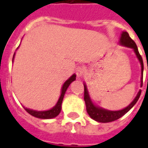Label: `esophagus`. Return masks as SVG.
I'll list each match as a JSON object with an SVG mask.
<instances>
[{
    "label": "esophagus",
    "instance_id": "34e87169",
    "mask_svg": "<svg viewBox=\"0 0 148 148\" xmlns=\"http://www.w3.org/2000/svg\"><path fill=\"white\" fill-rule=\"evenodd\" d=\"M84 73H85V70H84L83 66H77V69H76V75H77V77H82L84 75Z\"/></svg>",
    "mask_w": 148,
    "mask_h": 148
}]
</instances>
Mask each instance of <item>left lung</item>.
<instances>
[{
	"mask_svg": "<svg viewBox=\"0 0 148 148\" xmlns=\"http://www.w3.org/2000/svg\"><path fill=\"white\" fill-rule=\"evenodd\" d=\"M121 44L124 46H126L127 47H131V48L134 49V51L136 53V55H137V57L140 60V63H141V67H142V74H143V58L140 55V52L138 51L137 46L136 44V42H134L133 39H132L129 35L127 32H124L121 37ZM142 80V85H143V76L141 77ZM141 94V90L138 93L137 96L136 97V98L134 99L132 102L131 103L129 106L124 108L122 110H119V111H109V110H106L103 109L101 108H98L93 105L91 100H90L89 94H88V91H87L86 86V85H84V101L86 102V111L88 112V114L90 115V116L92 119H93L94 121H98V122H101V123H108V122H112L116 120H117L119 118H121V116H123L124 114H126L127 112L129 111L134 106L135 104L137 102V101L139 100Z\"/></svg>",
	"mask_w": 148,
	"mask_h": 148,
	"instance_id": "left-lung-1",
	"label": "left lung"
}]
</instances>
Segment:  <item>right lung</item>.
<instances>
[{"mask_svg":"<svg viewBox=\"0 0 148 148\" xmlns=\"http://www.w3.org/2000/svg\"><path fill=\"white\" fill-rule=\"evenodd\" d=\"M15 55V54H14ZM14 55H13V58H14ZM13 58H12V61H13ZM76 79V75L75 74H73L69 79H68L66 82L63 85V86L62 88V93L61 96L58 99V102L55 105V107H53L50 110H47V111H42V112H38V111H34V110H32V109H28L27 108H24L25 110L31 114L32 116H33L35 117L40 118V119H50V118H54L55 116H57L59 112L61 111V105L62 102V100H63V97L65 95V93L67 90V88L70 86V84Z\"/></svg>","mask_w":148,"mask_h":148,"instance_id":"obj_1","label":"right lung"}]
</instances>
